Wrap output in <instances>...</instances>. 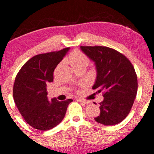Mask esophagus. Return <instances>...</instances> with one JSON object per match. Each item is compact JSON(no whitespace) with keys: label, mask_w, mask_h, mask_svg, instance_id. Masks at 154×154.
I'll list each match as a JSON object with an SVG mask.
<instances>
[{"label":"esophagus","mask_w":154,"mask_h":154,"mask_svg":"<svg viewBox=\"0 0 154 154\" xmlns=\"http://www.w3.org/2000/svg\"><path fill=\"white\" fill-rule=\"evenodd\" d=\"M77 100L78 102H79V103H83L85 104H88L90 103L89 101H88V100H83V99H81V98H77Z\"/></svg>","instance_id":"esophagus-1"}]
</instances>
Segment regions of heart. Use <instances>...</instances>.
Returning a JSON list of instances; mask_svg holds the SVG:
<instances>
[{
    "label": "heart",
    "mask_w": 154,
    "mask_h": 154,
    "mask_svg": "<svg viewBox=\"0 0 154 154\" xmlns=\"http://www.w3.org/2000/svg\"><path fill=\"white\" fill-rule=\"evenodd\" d=\"M69 62L72 67L77 66H87L89 60L81 51H75L69 56Z\"/></svg>",
    "instance_id": "b5f03b06"
}]
</instances>
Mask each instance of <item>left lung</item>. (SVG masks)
<instances>
[{"mask_svg":"<svg viewBox=\"0 0 154 154\" xmlns=\"http://www.w3.org/2000/svg\"><path fill=\"white\" fill-rule=\"evenodd\" d=\"M80 49L95 66L93 89L103 92L100 114L95 120L107 126L119 124L129 114L137 95L135 69L123 54L110 48L80 46Z\"/></svg>","mask_w":154,"mask_h":154,"instance_id":"8db88e82","label":"left lung"}]
</instances>
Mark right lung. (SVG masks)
Segmentation results:
<instances>
[{"mask_svg": "<svg viewBox=\"0 0 154 154\" xmlns=\"http://www.w3.org/2000/svg\"><path fill=\"white\" fill-rule=\"evenodd\" d=\"M70 48L33 56L24 63L16 77L13 97L17 109L27 124L46 131L57 126L66 114L68 99L48 98L47 84L54 80V72Z\"/></svg>", "mask_w": 154, "mask_h": 154, "instance_id": "add662e5", "label": "right lung"}]
</instances>
